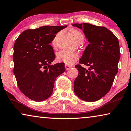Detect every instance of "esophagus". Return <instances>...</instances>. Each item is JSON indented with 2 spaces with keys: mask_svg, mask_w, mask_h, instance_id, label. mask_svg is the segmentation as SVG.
Listing matches in <instances>:
<instances>
[{
  "mask_svg": "<svg viewBox=\"0 0 131 131\" xmlns=\"http://www.w3.org/2000/svg\"><path fill=\"white\" fill-rule=\"evenodd\" d=\"M65 68H66V70H68L70 68H72V66H69V65H65Z\"/></svg>",
  "mask_w": 131,
  "mask_h": 131,
  "instance_id": "esophagus-1",
  "label": "esophagus"
}]
</instances>
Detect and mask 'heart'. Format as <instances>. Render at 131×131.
<instances>
[{
  "label": "heart",
  "mask_w": 131,
  "mask_h": 131,
  "mask_svg": "<svg viewBox=\"0 0 131 131\" xmlns=\"http://www.w3.org/2000/svg\"><path fill=\"white\" fill-rule=\"evenodd\" d=\"M72 33L74 38L77 41L84 39V36L81 32L77 29H73ZM53 44H55V40L52 42ZM79 58L78 52L75 51H69L62 50L57 53V60L58 62H62L68 65L73 63Z\"/></svg>",
  "instance_id": "heart-1"
}]
</instances>
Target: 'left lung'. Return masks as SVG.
Segmentation results:
<instances>
[{
    "label": "left lung",
    "instance_id": "obj_1",
    "mask_svg": "<svg viewBox=\"0 0 131 131\" xmlns=\"http://www.w3.org/2000/svg\"><path fill=\"white\" fill-rule=\"evenodd\" d=\"M83 29L90 44L86 47L76 67L79 74L74 82L76 95L92 102L109 91L118 72L120 58L119 41L114 34L103 26L88 23L74 24ZM81 64L90 66L88 70Z\"/></svg>",
    "mask_w": 131,
    "mask_h": 131
}]
</instances>
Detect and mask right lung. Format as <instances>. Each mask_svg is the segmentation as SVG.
Wrapping results in <instances>:
<instances>
[{
	"label": "right lung",
	"instance_id": "add662e5",
	"mask_svg": "<svg viewBox=\"0 0 131 131\" xmlns=\"http://www.w3.org/2000/svg\"><path fill=\"white\" fill-rule=\"evenodd\" d=\"M65 26H44L27 29L15 41L14 74L23 94L36 102L51 95L57 77L65 71L63 63L50 65L55 55L50 43Z\"/></svg>",
	"mask_w": 131,
	"mask_h": 131
}]
</instances>
